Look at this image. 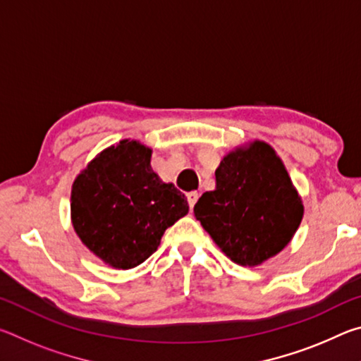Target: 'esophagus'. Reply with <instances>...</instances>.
<instances>
[{"label": "esophagus", "instance_id": "1", "mask_svg": "<svg viewBox=\"0 0 361 361\" xmlns=\"http://www.w3.org/2000/svg\"><path fill=\"white\" fill-rule=\"evenodd\" d=\"M186 197H188L189 207H191V209H194V205H195V202H197V199H199V192L197 191H191V192L186 194Z\"/></svg>", "mask_w": 361, "mask_h": 361}]
</instances>
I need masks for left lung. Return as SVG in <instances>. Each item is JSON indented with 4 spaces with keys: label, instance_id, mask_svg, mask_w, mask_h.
Returning <instances> with one entry per match:
<instances>
[{
    "label": "left lung",
    "instance_id": "1",
    "mask_svg": "<svg viewBox=\"0 0 361 361\" xmlns=\"http://www.w3.org/2000/svg\"><path fill=\"white\" fill-rule=\"evenodd\" d=\"M215 191L194 205L195 219L226 256L258 266L288 245L302 219V204L282 161L264 142L226 156Z\"/></svg>",
    "mask_w": 361,
    "mask_h": 361
}]
</instances>
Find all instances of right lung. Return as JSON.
I'll list each match as a JSON object with an SVG mask.
<instances>
[{"label": "right lung", "instance_id": "1", "mask_svg": "<svg viewBox=\"0 0 361 361\" xmlns=\"http://www.w3.org/2000/svg\"><path fill=\"white\" fill-rule=\"evenodd\" d=\"M149 162V148L122 140L73 183V228L90 252L113 267L142 264L166 229L189 210L185 194L161 181Z\"/></svg>", "mask_w": 361, "mask_h": 361}]
</instances>
